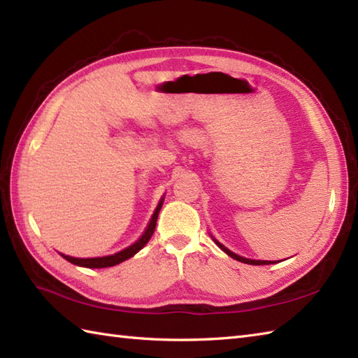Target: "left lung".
Here are the masks:
<instances>
[{
	"instance_id": "1",
	"label": "left lung",
	"mask_w": 358,
	"mask_h": 358,
	"mask_svg": "<svg viewBox=\"0 0 358 358\" xmlns=\"http://www.w3.org/2000/svg\"><path fill=\"white\" fill-rule=\"evenodd\" d=\"M215 243L218 245V248L222 249V250H224V252L229 255V257H232V258H235V260H238V262H241V263H246V264H254V266H260V264H269V263H272V262H260V260H249V258H243V257H240V255H237V254H234V252H231L229 249L227 248H224L222 243H218L217 240H215Z\"/></svg>"
}]
</instances>
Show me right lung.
<instances>
[{
  "mask_svg": "<svg viewBox=\"0 0 358 358\" xmlns=\"http://www.w3.org/2000/svg\"><path fill=\"white\" fill-rule=\"evenodd\" d=\"M163 206V200L158 203V206L154 212V215H152V220L148 226L146 232H144L141 235V238L134 243L132 246H129L127 249L121 250V252L115 254V255H109V257H98V258H73V257H69V255H63L67 262H71L72 264H77V266H85V268H110V266H115L121 262L127 260V258L134 257L138 250H141L144 246L148 245V241L150 240L152 234H154L155 231V226H157V218H158V214H159V209H162Z\"/></svg>",
  "mask_w": 358,
  "mask_h": 358,
  "instance_id": "add662e5",
  "label": "right lung"
}]
</instances>
